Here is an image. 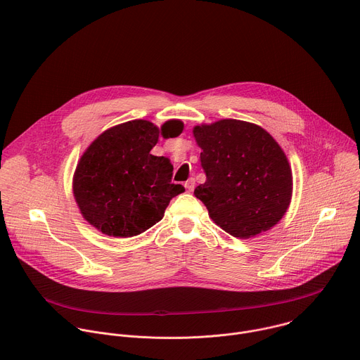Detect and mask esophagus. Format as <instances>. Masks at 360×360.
<instances>
[{
  "label": "esophagus",
  "instance_id": "34e87169",
  "mask_svg": "<svg viewBox=\"0 0 360 360\" xmlns=\"http://www.w3.org/2000/svg\"><path fill=\"white\" fill-rule=\"evenodd\" d=\"M185 188H186L189 192H192L193 188H195V179H193V178H189V179L185 182Z\"/></svg>",
  "mask_w": 360,
  "mask_h": 360
}]
</instances>
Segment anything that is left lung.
I'll return each instance as SVG.
<instances>
[{
	"label": "left lung",
	"instance_id": "left-lung-1",
	"mask_svg": "<svg viewBox=\"0 0 360 360\" xmlns=\"http://www.w3.org/2000/svg\"><path fill=\"white\" fill-rule=\"evenodd\" d=\"M207 181L195 188L211 219L237 238L269 231L287 212L292 193L288 159L261 126L221 119L193 127Z\"/></svg>",
	"mask_w": 360,
	"mask_h": 360
}]
</instances>
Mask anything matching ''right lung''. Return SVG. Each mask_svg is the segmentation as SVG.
<instances>
[{
  "mask_svg": "<svg viewBox=\"0 0 360 360\" xmlns=\"http://www.w3.org/2000/svg\"><path fill=\"white\" fill-rule=\"evenodd\" d=\"M172 119L160 129L149 120L116 124L97 136L82 155L73 176V193L83 218L109 237H135L165 214L169 201L185 188L172 184L168 158L150 153L159 135L182 134Z\"/></svg>",
  "mask_w": 360,
  "mask_h": 360,
  "instance_id": "add662e5",
  "label": "right lung"
}]
</instances>
